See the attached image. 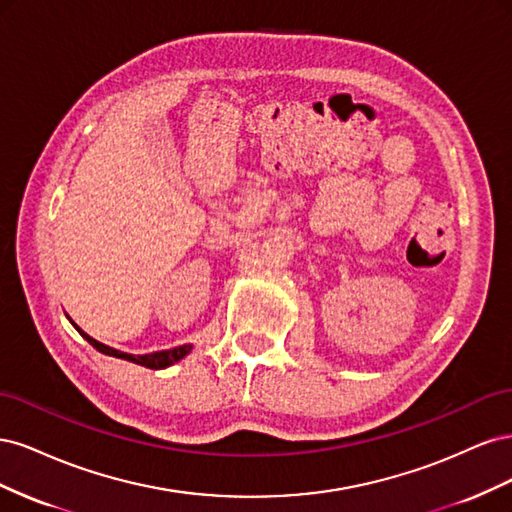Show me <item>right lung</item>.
Segmentation results:
<instances>
[{
	"mask_svg": "<svg viewBox=\"0 0 512 512\" xmlns=\"http://www.w3.org/2000/svg\"><path fill=\"white\" fill-rule=\"evenodd\" d=\"M79 329V327H76ZM79 333L87 339V342L94 346L98 352L102 354H108V356H115V359H123V361H132L136 365H143V367H149V369H164L168 365H173L177 361H181L185 354H190L192 350V344H183V346H177V348H170V350H160V352H151V354H128V352H121V350H115L111 346H104L100 344L98 339L89 337L85 331L79 329Z\"/></svg>",
	"mask_w": 512,
	"mask_h": 512,
	"instance_id": "add662e5",
	"label": "right lung"
}]
</instances>
